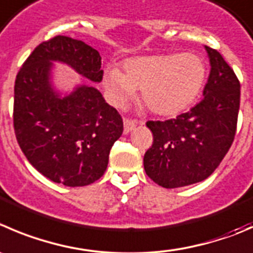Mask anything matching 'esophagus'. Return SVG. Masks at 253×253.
I'll list each match as a JSON object with an SVG mask.
<instances>
[{"instance_id":"obj_1","label":"esophagus","mask_w":253,"mask_h":253,"mask_svg":"<svg viewBox=\"0 0 253 253\" xmlns=\"http://www.w3.org/2000/svg\"><path fill=\"white\" fill-rule=\"evenodd\" d=\"M136 121L131 119H125L124 120V133L127 134L136 127Z\"/></svg>"}]
</instances>
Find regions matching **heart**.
<instances>
[{
	"label": "heart",
	"instance_id": "obj_1",
	"mask_svg": "<svg viewBox=\"0 0 253 253\" xmlns=\"http://www.w3.org/2000/svg\"><path fill=\"white\" fill-rule=\"evenodd\" d=\"M205 77L204 61L195 54H162L128 59L124 73L106 68L104 85L112 104H125L141 89V100L151 111L173 116L194 101Z\"/></svg>",
	"mask_w": 253,
	"mask_h": 253
}]
</instances>
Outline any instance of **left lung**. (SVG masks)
<instances>
[{
	"label": "left lung",
	"mask_w": 253,
	"mask_h": 253,
	"mask_svg": "<svg viewBox=\"0 0 253 253\" xmlns=\"http://www.w3.org/2000/svg\"><path fill=\"white\" fill-rule=\"evenodd\" d=\"M210 75L199 104L167 121H148L153 144L146 152V174L167 189L199 183L219 167L234 142L240 82L221 54L205 45Z\"/></svg>",
	"instance_id": "8db88e82"
}]
</instances>
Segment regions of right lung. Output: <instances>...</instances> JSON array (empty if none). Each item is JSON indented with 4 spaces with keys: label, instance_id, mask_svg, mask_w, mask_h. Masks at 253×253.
I'll return each mask as SVG.
<instances>
[{
    "label": "right lung",
    "instance_id": "obj_1",
    "mask_svg": "<svg viewBox=\"0 0 253 253\" xmlns=\"http://www.w3.org/2000/svg\"><path fill=\"white\" fill-rule=\"evenodd\" d=\"M60 61L94 83L102 80L101 56L84 42L56 36L39 44L14 83L13 126L29 163L54 183L84 186L104 175L110 149L124 122L94 86L80 85L61 97L50 82Z\"/></svg>",
    "mask_w": 253,
    "mask_h": 253
}]
</instances>
